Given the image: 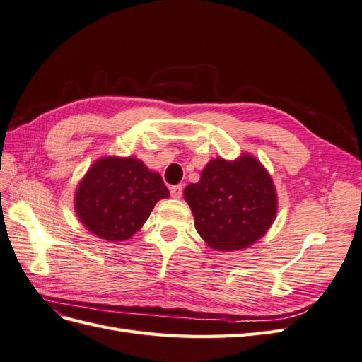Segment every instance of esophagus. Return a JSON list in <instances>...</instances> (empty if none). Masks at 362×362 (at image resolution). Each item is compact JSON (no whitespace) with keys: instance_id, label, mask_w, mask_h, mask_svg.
Returning <instances> with one entry per match:
<instances>
[{"instance_id":"1","label":"esophagus","mask_w":362,"mask_h":362,"mask_svg":"<svg viewBox=\"0 0 362 362\" xmlns=\"http://www.w3.org/2000/svg\"><path fill=\"white\" fill-rule=\"evenodd\" d=\"M170 196L175 199H180L182 196V187L181 185H172L170 187Z\"/></svg>"}]
</instances>
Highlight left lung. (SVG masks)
<instances>
[{
	"instance_id": "1",
	"label": "left lung",
	"mask_w": 362,
	"mask_h": 362,
	"mask_svg": "<svg viewBox=\"0 0 362 362\" xmlns=\"http://www.w3.org/2000/svg\"><path fill=\"white\" fill-rule=\"evenodd\" d=\"M184 199L204 242L221 252L243 250L275 222L278 193L262 163L243 152L235 160L208 161L198 182L184 189Z\"/></svg>"
}]
</instances>
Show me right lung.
<instances>
[{
	"instance_id": "add662e5",
	"label": "right lung",
	"mask_w": 362,
	"mask_h": 362,
	"mask_svg": "<svg viewBox=\"0 0 362 362\" xmlns=\"http://www.w3.org/2000/svg\"><path fill=\"white\" fill-rule=\"evenodd\" d=\"M164 198L169 190L158 172L137 157L105 156L76 185L74 208L87 231L115 243L133 237Z\"/></svg>"
}]
</instances>
